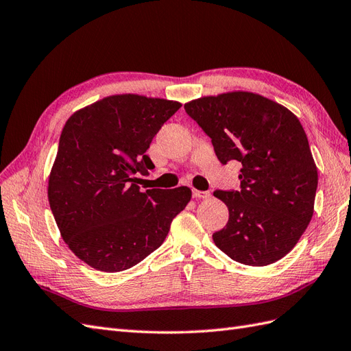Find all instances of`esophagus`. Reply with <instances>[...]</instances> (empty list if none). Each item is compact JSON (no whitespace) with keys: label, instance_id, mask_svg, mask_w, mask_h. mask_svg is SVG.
Returning <instances> with one entry per match:
<instances>
[{"label":"esophagus","instance_id":"34e87169","mask_svg":"<svg viewBox=\"0 0 351 351\" xmlns=\"http://www.w3.org/2000/svg\"><path fill=\"white\" fill-rule=\"evenodd\" d=\"M210 196L209 192H202V190H193V197L195 199H208Z\"/></svg>","mask_w":351,"mask_h":351}]
</instances>
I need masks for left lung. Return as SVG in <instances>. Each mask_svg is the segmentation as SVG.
Instances as JSON below:
<instances>
[{
    "label": "left lung",
    "mask_w": 351,
    "mask_h": 351,
    "mask_svg": "<svg viewBox=\"0 0 351 351\" xmlns=\"http://www.w3.org/2000/svg\"><path fill=\"white\" fill-rule=\"evenodd\" d=\"M222 164L239 161L240 190H215L228 208L212 239L226 254L265 267L289 253L313 215L317 168L299 119L253 92H227L184 104Z\"/></svg>",
    "instance_id": "obj_1"
}]
</instances>
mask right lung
Instances as JSON below:
<instances>
[{
    "mask_svg": "<svg viewBox=\"0 0 351 351\" xmlns=\"http://www.w3.org/2000/svg\"><path fill=\"white\" fill-rule=\"evenodd\" d=\"M182 104L112 95L74 112L60 136L48 200L62 240L89 267L120 272L164 243L192 197L186 186L141 192L155 134Z\"/></svg>",
    "mask_w": 351,
    "mask_h": 351,
    "instance_id": "add662e5",
    "label": "right lung"
}]
</instances>
